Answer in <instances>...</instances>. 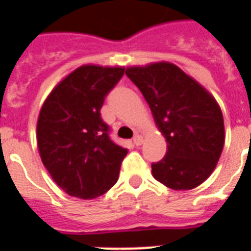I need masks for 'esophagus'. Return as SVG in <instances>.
<instances>
[{
    "label": "esophagus",
    "mask_w": 251,
    "mask_h": 251,
    "mask_svg": "<svg viewBox=\"0 0 251 251\" xmlns=\"http://www.w3.org/2000/svg\"><path fill=\"white\" fill-rule=\"evenodd\" d=\"M142 142H143L142 136H136L134 138H133V143H134V146H141Z\"/></svg>",
    "instance_id": "34e87169"
}]
</instances>
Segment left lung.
Listing matches in <instances>:
<instances>
[{
    "label": "left lung",
    "instance_id": "left-lung-1",
    "mask_svg": "<svg viewBox=\"0 0 251 251\" xmlns=\"http://www.w3.org/2000/svg\"><path fill=\"white\" fill-rule=\"evenodd\" d=\"M157 127L167 142L166 156L152 163L153 177L172 190H191L208 178L225 141L220 106L207 90L171 63L127 68Z\"/></svg>",
    "mask_w": 251,
    "mask_h": 251
}]
</instances>
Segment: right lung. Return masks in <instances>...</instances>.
Here are the masks:
<instances>
[{"label": "right lung", "instance_id": "right-lung-1", "mask_svg": "<svg viewBox=\"0 0 251 251\" xmlns=\"http://www.w3.org/2000/svg\"><path fill=\"white\" fill-rule=\"evenodd\" d=\"M123 74L121 66H80L55 86L40 110V157L56 185L70 196L95 199L118 181L128 151L110 139L100 109Z\"/></svg>", "mask_w": 251, "mask_h": 251}]
</instances>
